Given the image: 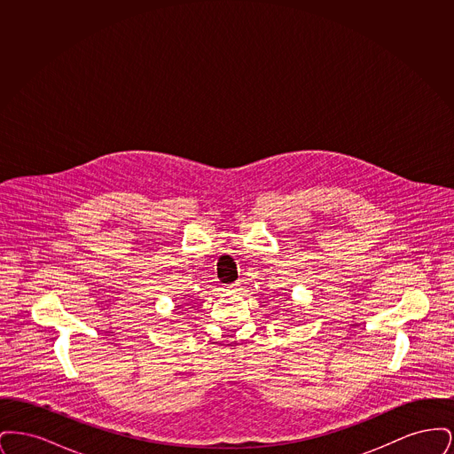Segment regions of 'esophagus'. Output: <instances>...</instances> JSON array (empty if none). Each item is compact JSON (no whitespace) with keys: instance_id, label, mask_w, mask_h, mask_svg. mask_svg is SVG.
<instances>
[{"instance_id":"1","label":"esophagus","mask_w":454,"mask_h":454,"mask_svg":"<svg viewBox=\"0 0 454 454\" xmlns=\"http://www.w3.org/2000/svg\"><path fill=\"white\" fill-rule=\"evenodd\" d=\"M224 291H226V293H235V291H237V286H226Z\"/></svg>"}]
</instances>
